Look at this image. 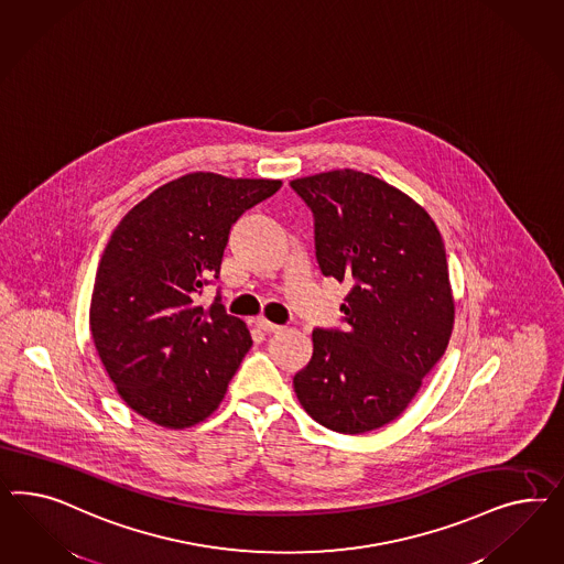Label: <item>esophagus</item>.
Masks as SVG:
<instances>
[{
    "label": "esophagus",
    "mask_w": 564,
    "mask_h": 564,
    "mask_svg": "<svg viewBox=\"0 0 564 564\" xmlns=\"http://www.w3.org/2000/svg\"><path fill=\"white\" fill-rule=\"evenodd\" d=\"M254 326H257L258 330H262V333H276V330H281V326L269 323V321L262 318V316L254 321Z\"/></svg>",
    "instance_id": "1"
}]
</instances>
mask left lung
I'll return each mask as SVG.
<instances>
[{
  "label": "left lung",
  "mask_w": 564,
  "mask_h": 564,
  "mask_svg": "<svg viewBox=\"0 0 564 564\" xmlns=\"http://www.w3.org/2000/svg\"><path fill=\"white\" fill-rule=\"evenodd\" d=\"M314 213L316 260L349 285L343 330L316 328L293 389L312 420L364 434L397 420L443 358L455 300L441 231L401 189L356 170L291 182Z\"/></svg>",
  "instance_id": "8db88e82"
}]
</instances>
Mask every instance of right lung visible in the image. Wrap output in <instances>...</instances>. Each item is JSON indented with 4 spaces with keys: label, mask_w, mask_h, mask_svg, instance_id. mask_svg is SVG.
<instances>
[{
    "label": "right lung",
    "mask_w": 564,
    "mask_h": 564,
    "mask_svg": "<svg viewBox=\"0 0 564 564\" xmlns=\"http://www.w3.org/2000/svg\"><path fill=\"white\" fill-rule=\"evenodd\" d=\"M281 180L196 171L151 192L105 246L90 297V333L121 399L156 426H196L219 408L252 347L219 295L196 300L221 271L231 225Z\"/></svg>",
    "instance_id": "add662e5"
}]
</instances>
